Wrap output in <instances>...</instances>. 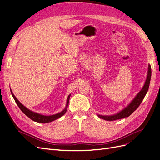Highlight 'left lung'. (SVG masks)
<instances>
[{"label":"left lung","instance_id":"8db88e82","mask_svg":"<svg viewBox=\"0 0 160 160\" xmlns=\"http://www.w3.org/2000/svg\"><path fill=\"white\" fill-rule=\"evenodd\" d=\"M151 76H152L151 65L149 64L146 80L145 81V83L143 86L142 89L140 90V91L133 99V100L131 101L130 103H129V105L127 106V107H125L124 109H123L122 111H120L119 112L117 113L116 114L111 115H102L98 114V117L101 119H103L106 121H114V120L123 119L125 118L129 117L131 114H132L134 111L138 109L139 105L142 102L145 96H146L149 89L150 80H151Z\"/></svg>","mask_w":160,"mask_h":160}]
</instances>
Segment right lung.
<instances>
[{
	"instance_id": "1",
	"label": "right lung",
	"mask_w": 160,
	"mask_h": 160,
	"mask_svg": "<svg viewBox=\"0 0 160 160\" xmlns=\"http://www.w3.org/2000/svg\"><path fill=\"white\" fill-rule=\"evenodd\" d=\"M11 94L13 97V98L15 101V102L17 103V105L18 106V108H20V109L22 111V112L25 113L28 118H29L30 119H31L34 122H36L38 123H49V122H51L52 121H55L57 119L60 118L61 117H62V115H63L67 111V108H68V105H69V98H70V96L71 94L68 96V98H67V103H66V106L65 109L61 111V112L54 114V115H42L40 113H38L36 112H34V111L28 109V108H27L26 107H25L20 101H19L14 95L13 94L12 91L11 89Z\"/></svg>"
}]
</instances>
